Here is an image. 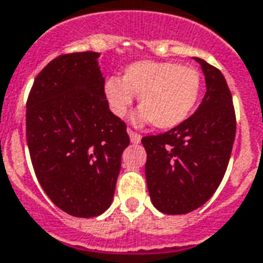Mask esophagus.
Here are the masks:
<instances>
[{
    "label": "esophagus",
    "instance_id": "1",
    "mask_svg": "<svg viewBox=\"0 0 263 263\" xmlns=\"http://www.w3.org/2000/svg\"><path fill=\"white\" fill-rule=\"evenodd\" d=\"M127 133H129V137H130V141L133 144H139L141 141V136L139 133H136L133 132L132 129H127Z\"/></svg>",
    "mask_w": 263,
    "mask_h": 263
}]
</instances>
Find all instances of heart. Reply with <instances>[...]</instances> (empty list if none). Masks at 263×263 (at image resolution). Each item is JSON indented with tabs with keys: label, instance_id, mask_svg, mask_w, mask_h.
Listing matches in <instances>:
<instances>
[{
	"label": "heart",
	"instance_id": "b5f03b06",
	"mask_svg": "<svg viewBox=\"0 0 263 263\" xmlns=\"http://www.w3.org/2000/svg\"><path fill=\"white\" fill-rule=\"evenodd\" d=\"M110 110L123 116L139 96L140 110L134 122L172 129L194 110L201 92V76L191 66L177 62L137 61L124 69L122 79L112 76L104 86Z\"/></svg>",
	"mask_w": 263,
	"mask_h": 263
}]
</instances>
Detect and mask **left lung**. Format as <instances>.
<instances>
[{"instance_id": "obj_1", "label": "left lung", "mask_w": 263, "mask_h": 263, "mask_svg": "<svg viewBox=\"0 0 263 263\" xmlns=\"http://www.w3.org/2000/svg\"><path fill=\"white\" fill-rule=\"evenodd\" d=\"M206 92L198 109L176 127L143 137L145 179L154 206L162 214H189L208 201L228 169L236 137L232 92L222 72L194 58Z\"/></svg>"}]
</instances>
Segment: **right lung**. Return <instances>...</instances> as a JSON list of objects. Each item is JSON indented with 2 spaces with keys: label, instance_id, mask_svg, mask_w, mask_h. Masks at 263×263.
<instances>
[{
  "label": "right lung",
  "instance_id": "add662e5",
  "mask_svg": "<svg viewBox=\"0 0 263 263\" xmlns=\"http://www.w3.org/2000/svg\"><path fill=\"white\" fill-rule=\"evenodd\" d=\"M98 52L59 55L35 78L26 139L39 183L59 209L92 218L109 208L124 148V122L109 110Z\"/></svg>",
  "mask_w": 263,
  "mask_h": 263
}]
</instances>
